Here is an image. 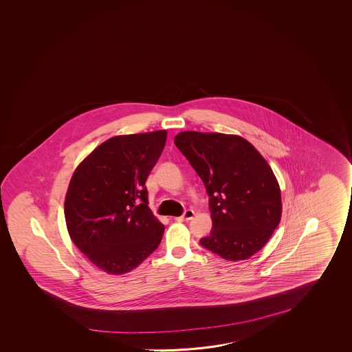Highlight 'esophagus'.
I'll return each instance as SVG.
<instances>
[{
	"label": "esophagus",
	"instance_id": "34e87169",
	"mask_svg": "<svg viewBox=\"0 0 352 352\" xmlns=\"http://www.w3.org/2000/svg\"><path fill=\"white\" fill-rule=\"evenodd\" d=\"M194 214H195V213H194L192 210H186L183 216H180V217H177V219H175V221H179V222H183V221H189V219H191L192 217H194Z\"/></svg>",
	"mask_w": 352,
	"mask_h": 352
}]
</instances>
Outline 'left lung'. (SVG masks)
I'll list each match as a JSON object with an SVG mask.
<instances>
[{
  "label": "left lung",
  "mask_w": 352,
  "mask_h": 352,
  "mask_svg": "<svg viewBox=\"0 0 352 352\" xmlns=\"http://www.w3.org/2000/svg\"><path fill=\"white\" fill-rule=\"evenodd\" d=\"M174 144L206 188L212 219L202 247L230 261L250 258L281 221V190L259 151L238 135L183 131Z\"/></svg>",
  "instance_id": "left-lung-1"
}]
</instances>
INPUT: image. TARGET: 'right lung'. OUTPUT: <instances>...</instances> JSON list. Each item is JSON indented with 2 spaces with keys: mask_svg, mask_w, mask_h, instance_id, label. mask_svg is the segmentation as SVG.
Listing matches in <instances>:
<instances>
[{
  "mask_svg": "<svg viewBox=\"0 0 352 352\" xmlns=\"http://www.w3.org/2000/svg\"><path fill=\"white\" fill-rule=\"evenodd\" d=\"M166 140L167 130L114 136L94 148L69 180V238L107 274L130 272L161 243L164 226L147 206L144 183Z\"/></svg>",
  "mask_w": 352,
  "mask_h": 352,
  "instance_id": "1",
  "label": "right lung"
}]
</instances>
